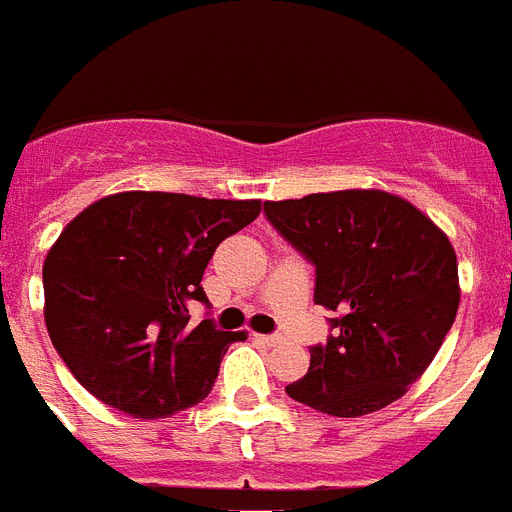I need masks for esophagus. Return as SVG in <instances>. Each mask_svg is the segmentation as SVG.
<instances>
[{"instance_id":"1","label":"esophagus","mask_w":512,"mask_h":512,"mask_svg":"<svg viewBox=\"0 0 512 512\" xmlns=\"http://www.w3.org/2000/svg\"><path fill=\"white\" fill-rule=\"evenodd\" d=\"M255 338L260 343H265V346H276V343H282V335H276V333H271V335H255Z\"/></svg>"}]
</instances>
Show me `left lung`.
<instances>
[{"label": "left lung", "instance_id": "left-lung-1", "mask_svg": "<svg viewBox=\"0 0 512 512\" xmlns=\"http://www.w3.org/2000/svg\"><path fill=\"white\" fill-rule=\"evenodd\" d=\"M263 212L314 265V303L333 311V333L308 349V373L287 395L343 419L395 403L456 319L459 273L446 233L381 190L265 201Z\"/></svg>", "mask_w": 512, "mask_h": 512}]
</instances>
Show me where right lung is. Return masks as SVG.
<instances>
[{"instance_id": "add662e5", "label": "right lung", "mask_w": 512, "mask_h": 512, "mask_svg": "<svg viewBox=\"0 0 512 512\" xmlns=\"http://www.w3.org/2000/svg\"><path fill=\"white\" fill-rule=\"evenodd\" d=\"M260 201L117 193L80 212L42 265L45 325L72 376L134 419H166L212 392L222 354L244 333L190 325L209 306L214 249L247 228Z\"/></svg>"}]
</instances>
